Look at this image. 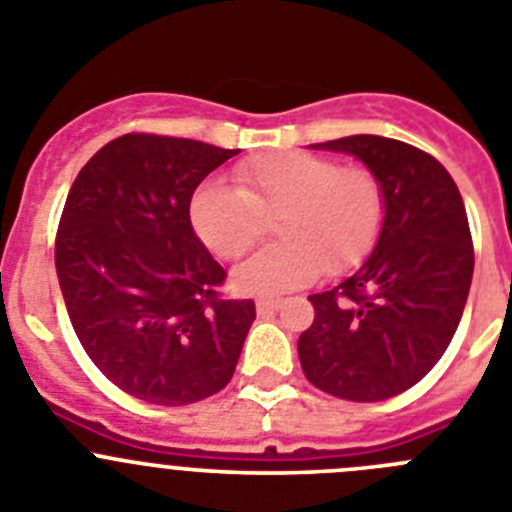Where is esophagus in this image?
<instances>
[{
  "mask_svg": "<svg viewBox=\"0 0 512 512\" xmlns=\"http://www.w3.org/2000/svg\"><path fill=\"white\" fill-rule=\"evenodd\" d=\"M279 305H282V300H277V297H259L256 300V312L259 315H271V312H277Z\"/></svg>",
  "mask_w": 512,
  "mask_h": 512,
  "instance_id": "1",
  "label": "esophagus"
}]
</instances>
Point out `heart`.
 I'll return each instance as SVG.
<instances>
[{
	"instance_id": "1",
	"label": "heart",
	"mask_w": 512,
	"mask_h": 512,
	"mask_svg": "<svg viewBox=\"0 0 512 512\" xmlns=\"http://www.w3.org/2000/svg\"><path fill=\"white\" fill-rule=\"evenodd\" d=\"M269 217H279L282 241L233 271V287L246 295H277L359 264L382 230V184L364 166L279 151L238 166L235 187L207 182L189 202L194 233L220 259H241Z\"/></svg>"
}]
</instances>
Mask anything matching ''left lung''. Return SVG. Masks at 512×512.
<instances>
[{
    "instance_id": "obj_1",
    "label": "left lung",
    "mask_w": 512,
    "mask_h": 512,
    "mask_svg": "<svg viewBox=\"0 0 512 512\" xmlns=\"http://www.w3.org/2000/svg\"><path fill=\"white\" fill-rule=\"evenodd\" d=\"M312 148L356 156L377 176L384 223L356 274L310 295L302 372L341 400H387L431 372L459 328L474 271L467 210L449 171L402 140L348 135Z\"/></svg>"
}]
</instances>
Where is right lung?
<instances>
[{
  "label": "right lung",
  "instance_id": "obj_1",
  "mask_svg": "<svg viewBox=\"0 0 512 512\" xmlns=\"http://www.w3.org/2000/svg\"><path fill=\"white\" fill-rule=\"evenodd\" d=\"M238 151L128 133L99 148L63 205L56 271L81 346L122 392L189 405L230 382L253 300H223L225 269L189 220L210 171Z\"/></svg>",
  "mask_w": 512,
  "mask_h": 512
}]
</instances>
